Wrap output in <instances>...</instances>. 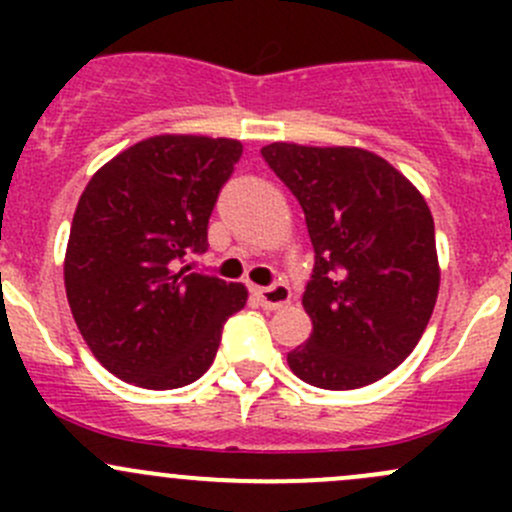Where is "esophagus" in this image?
Listing matches in <instances>:
<instances>
[{
	"label": "esophagus",
	"mask_w": 512,
	"mask_h": 512,
	"mask_svg": "<svg viewBox=\"0 0 512 512\" xmlns=\"http://www.w3.org/2000/svg\"><path fill=\"white\" fill-rule=\"evenodd\" d=\"M257 302L265 309H280L292 299V292H289L287 285H272V287H257L255 289Z\"/></svg>",
	"instance_id": "esophagus-1"
}]
</instances>
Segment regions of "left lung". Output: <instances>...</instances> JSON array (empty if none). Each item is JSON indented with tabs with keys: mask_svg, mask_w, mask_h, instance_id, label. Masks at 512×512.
<instances>
[{
	"mask_svg": "<svg viewBox=\"0 0 512 512\" xmlns=\"http://www.w3.org/2000/svg\"><path fill=\"white\" fill-rule=\"evenodd\" d=\"M262 158L302 205L314 247L302 294L312 334L287 354L289 369L329 391L374 384L414 352L436 307L431 210L364 148L270 143Z\"/></svg>",
	"mask_w": 512,
	"mask_h": 512,
	"instance_id": "1",
	"label": "left lung"
}]
</instances>
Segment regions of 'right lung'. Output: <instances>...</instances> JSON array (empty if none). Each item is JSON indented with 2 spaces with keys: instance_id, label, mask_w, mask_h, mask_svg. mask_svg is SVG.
Segmentation results:
<instances>
[{
  "instance_id": "obj_1",
  "label": "right lung",
  "mask_w": 512,
  "mask_h": 512,
  "mask_svg": "<svg viewBox=\"0 0 512 512\" xmlns=\"http://www.w3.org/2000/svg\"><path fill=\"white\" fill-rule=\"evenodd\" d=\"M242 156L232 138L165 133L98 168L76 205L64 260L71 314L118 379L165 391L213 364L245 285L180 267L208 250V220Z\"/></svg>"
}]
</instances>
